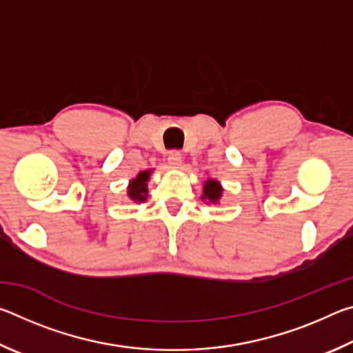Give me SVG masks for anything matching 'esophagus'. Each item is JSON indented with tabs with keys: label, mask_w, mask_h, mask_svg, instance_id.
<instances>
[{
	"label": "esophagus",
	"mask_w": 353,
	"mask_h": 353,
	"mask_svg": "<svg viewBox=\"0 0 353 353\" xmlns=\"http://www.w3.org/2000/svg\"><path fill=\"white\" fill-rule=\"evenodd\" d=\"M168 163H170V166H172V168H179V166L182 165V154H181V151H177V149H174V151H171L170 155H168Z\"/></svg>",
	"instance_id": "obj_1"
}]
</instances>
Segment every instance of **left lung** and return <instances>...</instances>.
Listing matches in <instances>:
<instances>
[{"mask_svg":"<svg viewBox=\"0 0 353 353\" xmlns=\"http://www.w3.org/2000/svg\"><path fill=\"white\" fill-rule=\"evenodd\" d=\"M221 191H223V188L219 187L216 181H208L204 187V196H202V199L216 202L221 198Z\"/></svg>","mask_w":353,"mask_h":353,"instance_id":"left-lung-1","label":"left lung"}]
</instances>
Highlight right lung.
Here are the masks:
<instances>
[{
  "label": "right lung",
  "mask_w": 353,
  "mask_h": 353,
  "mask_svg": "<svg viewBox=\"0 0 353 353\" xmlns=\"http://www.w3.org/2000/svg\"><path fill=\"white\" fill-rule=\"evenodd\" d=\"M149 174H151V171H141L140 174L130 182L129 191H128V196L130 199L135 202L146 199V193H148L146 182L149 181Z\"/></svg>",
  "instance_id": "add662e5"
}]
</instances>
